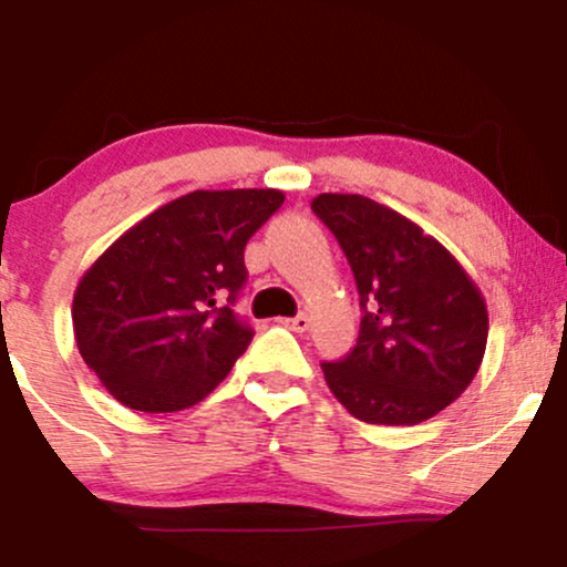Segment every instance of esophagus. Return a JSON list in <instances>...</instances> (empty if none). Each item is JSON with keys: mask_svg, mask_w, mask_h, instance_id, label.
I'll use <instances>...</instances> for the list:
<instances>
[{"mask_svg": "<svg viewBox=\"0 0 567 567\" xmlns=\"http://www.w3.org/2000/svg\"><path fill=\"white\" fill-rule=\"evenodd\" d=\"M282 324H285V328L296 330V333H306L311 320H309V315H296V317H290V320H282Z\"/></svg>", "mask_w": 567, "mask_h": 567, "instance_id": "obj_1", "label": "esophagus"}]
</instances>
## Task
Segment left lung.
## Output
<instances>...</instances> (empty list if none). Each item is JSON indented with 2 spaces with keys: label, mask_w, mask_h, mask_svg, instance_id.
Returning <instances> with one entry per match:
<instances>
[{
  "label": "left lung",
  "mask_w": 567,
  "mask_h": 567,
  "mask_svg": "<svg viewBox=\"0 0 567 567\" xmlns=\"http://www.w3.org/2000/svg\"><path fill=\"white\" fill-rule=\"evenodd\" d=\"M360 292V336L322 362L336 400L365 424L413 426L445 410L477 375L487 309L472 277L421 226L362 194H320Z\"/></svg>",
  "instance_id": "left-lung-1"
}]
</instances>
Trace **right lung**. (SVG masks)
<instances>
[{
    "label": "right lung",
    "instance_id": "1",
    "mask_svg": "<svg viewBox=\"0 0 567 567\" xmlns=\"http://www.w3.org/2000/svg\"><path fill=\"white\" fill-rule=\"evenodd\" d=\"M277 188L192 192L122 234L84 271L71 320L82 360L122 405H197L252 341L234 311L245 245L282 207Z\"/></svg>",
    "mask_w": 567,
    "mask_h": 567
}]
</instances>
